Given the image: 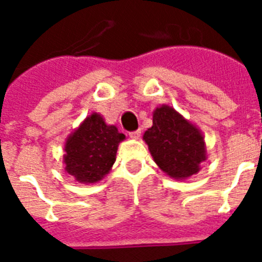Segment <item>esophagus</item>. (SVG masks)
I'll use <instances>...</instances> for the list:
<instances>
[{
	"label": "esophagus",
	"instance_id": "34e87169",
	"mask_svg": "<svg viewBox=\"0 0 262 262\" xmlns=\"http://www.w3.org/2000/svg\"><path fill=\"white\" fill-rule=\"evenodd\" d=\"M140 134H142V131H140V129H136V131H131V133H128V136L131 139H139Z\"/></svg>",
	"mask_w": 262,
	"mask_h": 262
}]
</instances>
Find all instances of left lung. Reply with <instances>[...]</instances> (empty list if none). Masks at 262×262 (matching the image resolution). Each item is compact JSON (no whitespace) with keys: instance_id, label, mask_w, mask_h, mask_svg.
<instances>
[{"instance_id":"obj_1","label":"left lung","mask_w":262,"mask_h":262,"mask_svg":"<svg viewBox=\"0 0 262 262\" xmlns=\"http://www.w3.org/2000/svg\"><path fill=\"white\" fill-rule=\"evenodd\" d=\"M143 139L160 169L177 180L200 172L201 163L206 160L200 129L169 106L155 110L154 126L145 131Z\"/></svg>"}]
</instances>
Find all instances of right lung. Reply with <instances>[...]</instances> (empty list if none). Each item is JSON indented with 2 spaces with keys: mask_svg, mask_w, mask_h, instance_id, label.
Listing matches in <instances>:
<instances>
[{
  "mask_svg": "<svg viewBox=\"0 0 262 262\" xmlns=\"http://www.w3.org/2000/svg\"><path fill=\"white\" fill-rule=\"evenodd\" d=\"M126 136L107 126L99 114L84 120L66 143V170L78 182L94 184L107 174L115 163L118 144Z\"/></svg>",
  "mask_w": 262,
  "mask_h": 262,
  "instance_id": "add662e5",
  "label": "right lung"
}]
</instances>
